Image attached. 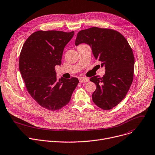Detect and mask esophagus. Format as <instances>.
Returning a JSON list of instances; mask_svg holds the SVG:
<instances>
[{
	"label": "esophagus",
	"instance_id": "1",
	"mask_svg": "<svg viewBox=\"0 0 155 155\" xmlns=\"http://www.w3.org/2000/svg\"><path fill=\"white\" fill-rule=\"evenodd\" d=\"M88 81L89 80L87 78H82V77L79 78V81L80 83H85V82H88Z\"/></svg>",
	"mask_w": 155,
	"mask_h": 155
}]
</instances>
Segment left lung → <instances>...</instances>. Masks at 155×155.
Returning a JSON list of instances; mask_svg holds the SVG:
<instances>
[{"instance_id":"left-lung-1","label":"left lung","mask_w":155,"mask_h":155,"mask_svg":"<svg viewBox=\"0 0 155 155\" xmlns=\"http://www.w3.org/2000/svg\"><path fill=\"white\" fill-rule=\"evenodd\" d=\"M83 43L91 46L95 59L106 69L103 77L90 79L96 85L93 101L101 109L109 110L122 101L132 85L135 62L132 49L121 33L110 28L92 27L80 31L75 45Z\"/></svg>"}]
</instances>
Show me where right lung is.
<instances>
[{"instance_id": "obj_1", "label": "right lung", "mask_w": 155, "mask_h": 155, "mask_svg": "<svg viewBox=\"0 0 155 155\" xmlns=\"http://www.w3.org/2000/svg\"><path fill=\"white\" fill-rule=\"evenodd\" d=\"M74 31H37L25 42L19 69L28 92L41 107L57 110L67 105L79 82L77 78L57 80L55 65H61L63 51Z\"/></svg>"}]
</instances>
